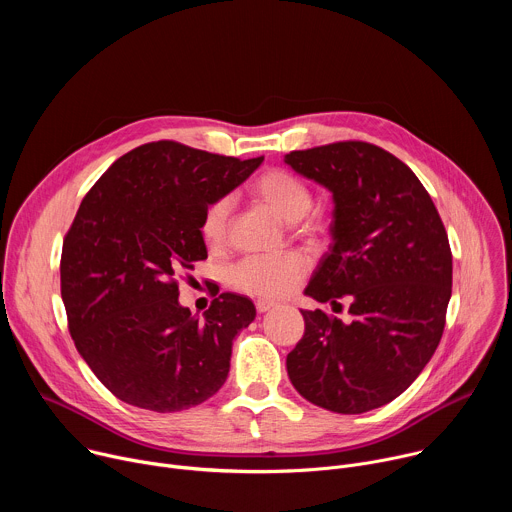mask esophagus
Here are the masks:
<instances>
[{
	"label": "esophagus",
	"instance_id": "esophagus-1",
	"mask_svg": "<svg viewBox=\"0 0 512 512\" xmlns=\"http://www.w3.org/2000/svg\"><path fill=\"white\" fill-rule=\"evenodd\" d=\"M255 308H257V312H259V314H265V312H269L271 308H275V302H269V300H257V302H255Z\"/></svg>",
	"mask_w": 512,
	"mask_h": 512
}]
</instances>
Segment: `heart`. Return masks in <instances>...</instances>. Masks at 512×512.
I'll use <instances>...</instances> for the list:
<instances>
[{"instance_id": "obj_1", "label": "heart", "mask_w": 512, "mask_h": 512, "mask_svg": "<svg viewBox=\"0 0 512 512\" xmlns=\"http://www.w3.org/2000/svg\"><path fill=\"white\" fill-rule=\"evenodd\" d=\"M253 194L287 223H298L312 208V190L296 174L287 170H267L253 182ZM233 212V198L221 196L208 204L202 214L200 233L210 247L227 241ZM316 225L308 223L312 231ZM306 273V259L300 253L249 255L229 273L231 285L259 298H281L294 291Z\"/></svg>"}]
</instances>
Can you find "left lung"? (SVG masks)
Here are the masks:
<instances>
[{"mask_svg": "<svg viewBox=\"0 0 512 512\" xmlns=\"http://www.w3.org/2000/svg\"><path fill=\"white\" fill-rule=\"evenodd\" d=\"M283 162L332 192V245L304 294L352 322L302 310L306 332L287 375L310 403L356 415L399 397L425 369L446 326L452 251L419 178L367 141L291 152Z\"/></svg>", "mask_w": 512, "mask_h": 512, "instance_id": "obj_1", "label": "left lung"}]
</instances>
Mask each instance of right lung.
Masks as SVG:
<instances>
[{
    "instance_id": "obj_1",
    "label": "right lung",
    "mask_w": 512,
    "mask_h": 512,
    "mask_svg": "<svg viewBox=\"0 0 512 512\" xmlns=\"http://www.w3.org/2000/svg\"><path fill=\"white\" fill-rule=\"evenodd\" d=\"M261 162L154 141L121 156L83 198L62 245L60 294L79 354L117 399L172 413L225 385L255 306L227 291L192 316L178 277L208 257V204Z\"/></svg>"
}]
</instances>
